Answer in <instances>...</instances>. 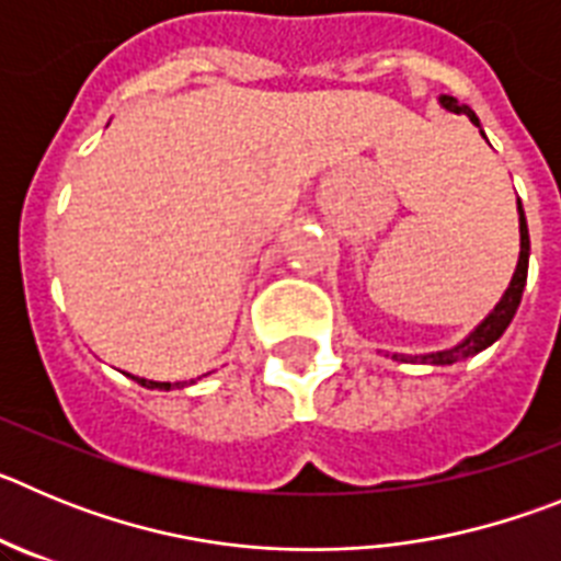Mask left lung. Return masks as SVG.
Returning a JSON list of instances; mask_svg holds the SVG:
<instances>
[{"label": "left lung", "instance_id": "obj_1", "mask_svg": "<svg viewBox=\"0 0 561 561\" xmlns=\"http://www.w3.org/2000/svg\"><path fill=\"white\" fill-rule=\"evenodd\" d=\"M440 103H444L449 112L466 114V117H469V121H472L474 126L480 128V121L474 117L472 108L463 106V103H458V98L444 95V98H440ZM528 250H531V241H528V225H525V213H523V205H519V261H517V272H514L512 286L505 289V295H503V300L497 304V309L485 317L483 323L474 329V334L469 336V340H463L460 345H455V348L440 351V354H430V356H396V359H401V362L419 359V362H433V365H453V362H460V359H466V356H472V354H478V351L489 348V345H492V342L497 340V336L503 334L505 329H508V323L514 320V314H517V306H519V300H523L525 277H528Z\"/></svg>", "mask_w": 561, "mask_h": 561}]
</instances>
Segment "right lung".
<instances>
[{"instance_id":"right-lung-1","label":"right lung","mask_w":561,"mask_h":561,"mask_svg":"<svg viewBox=\"0 0 561 561\" xmlns=\"http://www.w3.org/2000/svg\"><path fill=\"white\" fill-rule=\"evenodd\" d=\"M131 379H137V376H131ZM142 385V388H151V390H171V381H148V379H137Z\"/></svg>"}]
</instances>
